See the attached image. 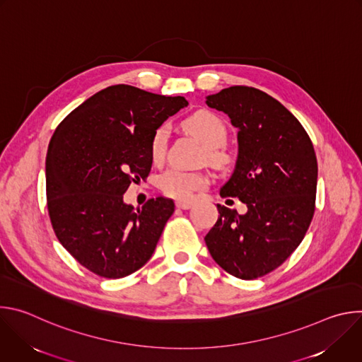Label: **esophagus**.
Returning <instances> with one entry per match:
<instances>
[{
    "mask_svg": "<svg viewBox=\"0 0 362 362\" xmlns=\"http://www.w3.org/2000/svg\"><path fill=\"white\" fill-rule=\"evenodd\" d=\"M176 208H177V209H183V211H186V209H190V208H192V202H183V200H177V202H176Z\"/></svg>",
    "mask_w": 362,
    "mask_h": 362,
    "instance_id": "obj_1",
    "label": "esophagus"
}]
</instances>
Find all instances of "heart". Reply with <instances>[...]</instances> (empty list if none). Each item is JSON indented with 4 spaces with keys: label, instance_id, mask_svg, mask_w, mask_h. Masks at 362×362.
<instances>
[{
    "label": "heart",
    "instance_id": "obj_1",
    "mask_svg": "<svg viewBox=\"0 0 362 362\" xmlns=\"http://www.w3.org/2000/svg\"><path fill=\"white\" fill-rule=\"evenodd\" d=\"M186 127L209 147V159L215 165L222 166L228 163L229 156L221 148L228 140V129L221 117L211 112H197L186 120ZM168 136V124H162L153 132L150 139V156L153 162H160L165 158ZM156 183L163 194L177 200H189L194 192L206 187L208 179L199 172L173 166L162 172L158 176Z\"/></svg>",
    "mask_w": 362,
    "mask_h": 362
}]
</instances>
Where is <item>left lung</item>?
Listing matches in <instances>:
<instances>
[{"label": "left lung", "mask_w": 362, "mask_h": 362, "mask_svg": "<svg viewBox=\"0 0 362 362\" xmlns=\"http://www.w3.org/2000/svg\"><path fill=\"white\" fill-rule=\"evenodd\" d=\"M238 132L239 156L222 197H239L247 212L218 204L219 218L204 236L215 262L250 281L281 267L302 242L315 212L318 163L311 139L278 100L247 86L209 95Z\"/></svg>", "instance_id": "obj_1"}]
</instances>
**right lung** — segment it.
I'll use <instances>...</instances> for the list:
<instances>
[{"mask_svg": "<svg viewBox=\"0 0 362 362\" xmlns=\"http://www.w3.org/2000/svg\"><path fill=\"white\" fill-rule=\"evenodd\" d=\"M186 106L180 95L110 86L74 109L51 137L45 159L49 221L60 243L90 272L124 278L156 249L175 212L173 200L148 199L134 211L123 194L150 173L153 132Z\"/></svg>", "mask_w": 362, "mask_h": 362, "instance_id": "right-lung-1", "label": "right lung"}]
</instances>
